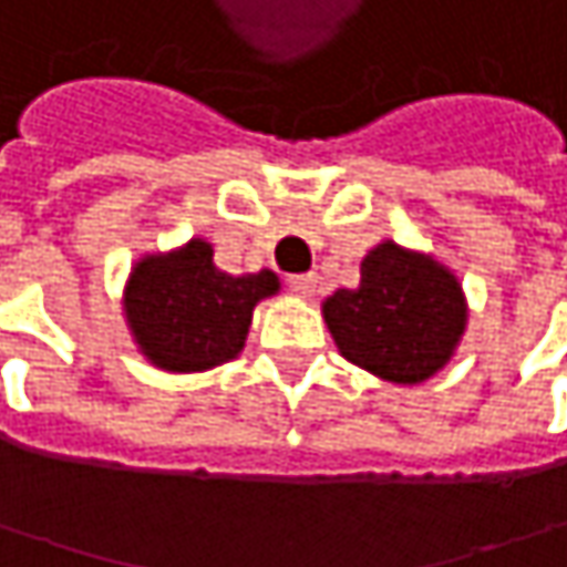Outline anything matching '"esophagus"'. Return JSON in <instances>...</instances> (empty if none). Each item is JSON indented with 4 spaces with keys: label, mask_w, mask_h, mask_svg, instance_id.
Listing matches in <instances>:
<instances>
[{
    "label": "esophagus",
    "mask_w": 567,
    "mask_h": 567,
    "mask_svg": "<svg viewBox=\"0 0 567 567\" xmlns=\"http://www.w3.org/2000/svg\"><path fill=\"white\" fill-rule=\"evenodd\" d=\"M288 288L301 298H311L315 288H318V276L315 272H305V276H288Z\"/></svg>",
    "instance_id": "1"
}]
</instances>
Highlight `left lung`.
<instances>
[{
	"mask_svg": "<svg viewBox=\"0 0 567 567\" xmlns=\"http://www.w3.org/2000/svg\"><path fill=\"white\" fill-rule=\"evenodd\" d=\"M321 311L340 357L395 386L432 380L467 328L457 276L435 256L392 239L363 256L360 285L337 288Z\"/></svg>",
	"mask_w": 567,
	"mask_h": 567,
	"instance_id": "left-lung-1",
	"label": "left lung"
}]
</instances>
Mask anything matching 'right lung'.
Here are the masks:
<instances>
[{"mask_svg": "<svg viewBox=\"0 0 567 567\" xmlns=\"http://www.w3.org/2000/svg\"><path fill=\"white\" fill-rule=\"evenodd\" d=\"M272 269L230 276L214 266L207 239L172 252H148L130 272L123 311L138 353L168 373H204L246 347L252 311L279 295Z\"/></svg>", "mask_w": 567, "mask_h": 567, "instance_id": "right-lung-1", "label": "right lung"}]
</instances>
